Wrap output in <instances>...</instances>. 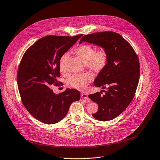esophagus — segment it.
<instances>
[{"label": "esophagus", "mask_w": 160, "mask_h": 160, "mask_svg": "<svg viewBox=\"0 0 160 160\" xmlns=\"http://www.w3.org/2000/svg\"><path fill=\"white\" fill-rule=\"evenodd\" d=\"M81 100L84 101L85 102H90V99H89V97H88V95L86 93H81Z\"/></svg>", "instance_id": "obj_1"}]
</instances>
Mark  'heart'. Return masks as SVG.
Returning a JSON list of instances; mask_svg holds the SVG:
<instances>
[{
  "mask_svg": "<svg viewBox=\"0 0 160 160\" xmlns=\"http://www.w3.org/2000/svg\"><path fill=\"white\" fill-rule=\"evenodd\" d=\"M76 55L84 62L90 70L99 72L106 66L108 61V54L104 49L96 51L94 47L89 45H82L76 50ZM67 54H64L60 61V69L63 71V62ZM93 76L90 73L86 72L81 74L73 75L68 81L70 87L79 90H82L87 85L92 81Z\"/></svg>",
  "mask_w": 160,
  "mask_h": 160,
  "instance_id": "b5f03b06",
  "label": "heart"
}]
</instances>
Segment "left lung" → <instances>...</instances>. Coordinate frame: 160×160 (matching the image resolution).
Wrapping results in <instances>:
<instances>
[{"instance_id":"1","label":"left lung","mask_w":160,"mask_h":160,"mask_svg":"<svg viewBox=\"0 0 160 160\" xmlns=\"http://www.w3.org/2000/svg\"><path fill=\"white\" fill-rule=\"evenodd\" d=\"M82 42L101 47L108 54L105 67L93 81L95 87L108 90L104 95L102 90L88 97L99 107L93 118L100 121L113 120L124 111L134 96L140 78L138 56L131 45L115 32L84 35L79 43Z\"/></svg>"}]
</instances>
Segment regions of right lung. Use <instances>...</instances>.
Returning a JSON list of instances; mask_svg holds the SVG:
<instances>
[{
	"instance_id": "1",
	"label": "right lung",
	"mask_w": 160,
	"mask_h": 160,
	"mask_svg": "<svg viewBox=\"0 0 160 160\" xmlns=\"http://www.w3.org/2000/svg\"><path fill=\"white\" fill-rule=\"evenodd\" d=\"M82 36H45L22 57L17 73L22 101L30 114L44 124H56L64 118L71 104L80 99L76 89L67 88L56 95L51 87L58 85L61 58Z\"/></svg>"
}]
</instances>
